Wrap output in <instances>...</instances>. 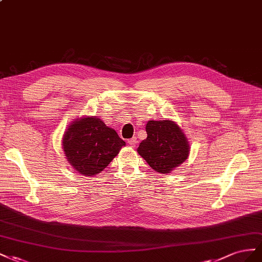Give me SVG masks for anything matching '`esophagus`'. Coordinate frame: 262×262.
<instances>
[{"mask_svg":"<svg viewBox=\"0 0 262 262\" xmlns=\"http://www.w3.org/2000/svg\"><path fill=\"white\" fill-rule=\"evenodd\" d=\"M128 144L130 147H135L136 144H137V138L136 137H133L132 139L128 140Z\"/></svg>","mask_w":262,"mask_h":262,"instance_id":"1","label":"esophagus"}]
</instances>
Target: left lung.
Masks as SVG:
<instances>
[{"label": "left lung", "instance_id": "obj_1", "mask_svg": "<svg viewBox=\"0 0 262 262\" xmlns=\"http://www.w3.org/2000/svg\"><path fill=\"white\" fill-rule=\"evenodd\" d=\"M146 132L147 138L139 144L137 152L157 172L170 173L189 157V140L174 121L152 119L146 124Z\"/></svg>", "mask_w": 262, "mask_h": 262}]
</instances>
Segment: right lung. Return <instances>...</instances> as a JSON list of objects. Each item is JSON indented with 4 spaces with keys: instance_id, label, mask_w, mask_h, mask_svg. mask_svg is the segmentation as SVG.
<instances>
[{
    "instance_id": "add662e5",
    "label": "right lung",
    "mask_w": 262,
    "mask_h": 262,
    "mask_svg": "<svg viewBox=\"0 0 262 262\" xmlns=\"http://www.w3.org/2000/svg\"><path fill=\"white\" fill-rule=\"evenodd\" d=\"M126 144L117 133L98 116L72 121L62 136L67 161L82 176L99 174Z\"/></svg>"
}]
</instances>
